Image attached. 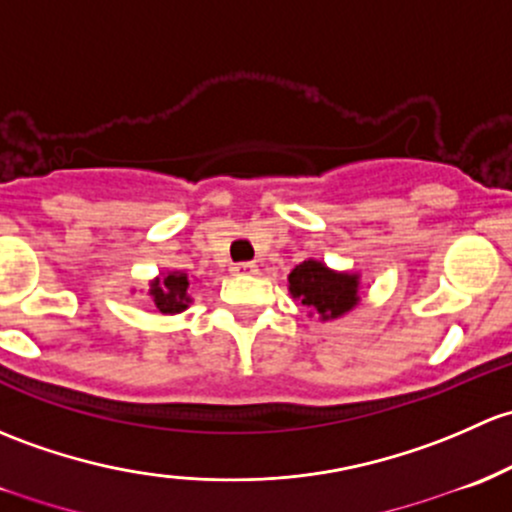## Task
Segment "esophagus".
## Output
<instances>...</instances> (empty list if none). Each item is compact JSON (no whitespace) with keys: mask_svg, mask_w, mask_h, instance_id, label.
<instances>
[{"mask_svg":"<svg viewBox=\"0 0 512 512\" xmlns=\"http://www.w3.org/2000/svg\"><path fill=\"white\" fill-rule=\"evenodd\" d=\"M233 272L235 274H255L257 265H255V262H235Z\"/></svg>","mask_w":512,"mask_h":512,"instance_id":"esophagus-1","label":"esophagus"}]
</instances>
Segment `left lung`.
<instances>
[{"label": "left lung", "instance_id": "1", "mask_svg": "<svg viewBox=\"0 0 512 512\" xmlns=\"http://www.w3.org/2000/svg\"><path fill=\"white\" fill-rule=\"evenodd\" d=\"M289 292L321 319H336L358 304V277L336 274L321 262L306 260L289 274Z\"/></svg>", "mask_w": 512, "mask_h": 512}]
</instances>
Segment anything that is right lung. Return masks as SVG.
Returning <instances> with one entry per match:
<instances>
[{
    "instance_id": "obj_1",
    "label": "right lung",
    "mask_w": 512,
    "mask_h": 512,
    "mask_svg": "<svg viewBox=\"0 0 512 512\" xmlns=\"http://www.w3.org/2000/svg\"><path fill=\"white\" fill-rule=\"evenodd\" d=\"M152 297L161 314H179L191 301V297H188V277L179 272L166 274L164 279H157L152 284Z\"/></svg>"
}]
</instances>
